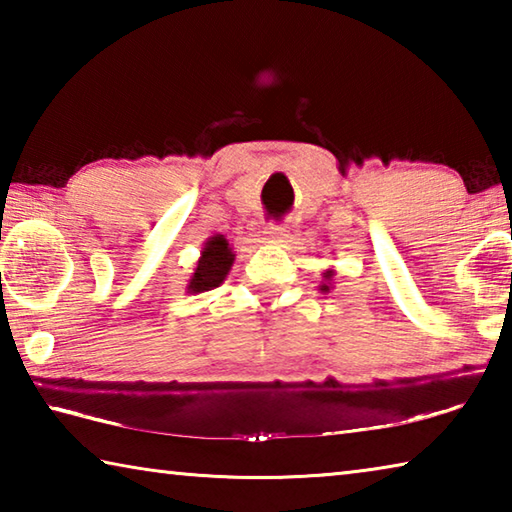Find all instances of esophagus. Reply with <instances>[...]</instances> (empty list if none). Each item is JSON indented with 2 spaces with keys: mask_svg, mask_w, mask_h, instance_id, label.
<instances>
[{
  "mask_svg": "<svg viewBox=\"0 0 512 512\" xmlns=\"http://www.w3.org/2000/svg\"><path fill=\"white\" fill-rule=\"evenodd\" d=\"M284 232H287V225H282V223H268L266 230H264V235H266L268 239H282Z\"/></svg>",
  "mask_w": 512,
  "mask_h": 512,
  "instance_id": "esophagus-1",
  "label": "esophagus"
}]
</instances>
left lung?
<instances>
[{
  "label": "left lung",
  "instance_id": "1",
  "mask_svg": "<svg viewBox=\"0 0 512 512\" xmlns=\"http://www.w3.org/2000/svg\"><path fill=\"white\" fill-rule=\"evenodd\" d=\"M332 275H334V271H325V273H323V277H325L327 282L332 280ZM320 291H329V284H320Z\"/></svg>",
  "mask_w": 512,
  "mask_h": 512
}]
</instances>
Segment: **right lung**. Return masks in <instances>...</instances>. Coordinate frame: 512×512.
I'll list each match as a JSON object with an SVG mask.
<instances>
[{"label":"right lung","mask_w":512,"mask_h":512,"mask_svg":"<svg viewBox=\"0 0 512 512\" xmlns=\"http://www.w3.org/2000/svg\"><path fill=\"white\" fill-rule=\"evenodd\" d=\"M232 262H235V253H232L228 239L223 235L207 239L205 248L201 250V259H198L196 264V271L187 284V291L203 293L219 287L225 280V275L230 273Z\"/></svg>","instance_id":"right-lung-1"}]
</instances>
